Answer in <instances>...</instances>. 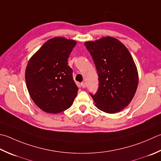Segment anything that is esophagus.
I'll return each instance as SVG.
<instances>
[{"instance_id":"esophagus-1","label":"esophagus","mask_w":161,"mask_h":161,"mask_svg":"<svg viewBox=\"0 0 161 161\" xmlns=\"http://www.w3.org/2000/svg\"><path fill=\"white\" fill-rule=\"evenodd\" d=\"M81 87L82 88H86V83H84V82H82V83H81Z\"/></svg>"}]
</instances>
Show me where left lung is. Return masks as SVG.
I'll return each mask as SVG.
<instances>
[{
    "label": "left lung",
    "instance_id": "left-lung-1",
    "mask_svg": "<svg viewBox=\"0 0 161 161\" xmlns=\"http://www.w3.org/2000/svg\"><path fill=\"white\" fill-rule=\"evenodd\" d=\"M95 63L99 87L91 95L97 109L114 114L129 105L136 93L138 72L125 46L118 39L107 36L84 43Z\"/></svg>",
    "mask_w": 161,
    "mask_h": 161
}]
</instances>
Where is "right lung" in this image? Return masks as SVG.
Returning <instances> with one entry per match:
<instances>
[{"label": "right lung", "instance_id": "1", "mask_svg": "<svg viewBox=\"0 0 161 161\" xmlns=\"http://www.w3.org/2000/svg\"><path fill=\"white\" fill-rule=\"evenodd\" d=\"M77 41L54 37L31 56L25 72L28 93L42 111L57 114L70 108L78 87L68 58Z\"/></svg>", "mask_w": 161, "mask_h": 161}]
</instances>
